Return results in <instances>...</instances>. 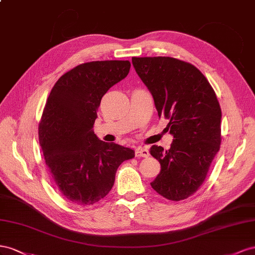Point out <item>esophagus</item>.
Listing matches in <instances>:
<instances>
[{"mask_svg": "<svg viewBox=\"0 0 255 255\" xmlns=\"http://www.w3.org/2000/svg\"><path fill=\"white\" fill-rule=\"evenodd\" d=\"M135 156L136 157H144L146 158L149 156V152L148 149L146 147H137L135 149Z\"/></svg>", "mask_w": 255, "mask_h": 255, "instance_id": "obj_1", "label": "esophagus"}]
</instances>
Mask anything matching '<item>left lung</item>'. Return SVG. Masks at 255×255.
Returning <instances> with one entry per match:
<instances>
[{"mask_svg": "<svg viewBox=\"0 0 255 255\" xmlns=\"http://www.w3.org/2000/svg\"><path fill=\"white\" fill-rule=\"evenodd\" d=\"M159 119H169L168 150L152 145L161 171L150 186L171 201L185 200L204 181L221 143V109L212 85L193 65L169 56L132 57Z\"/></svg>", "mask_w": 255, "mask_h": 255, "instance_id": "obj_1", "label": "left lung"}]
</instances>
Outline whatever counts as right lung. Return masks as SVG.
<instances>
[{"instance_id": "1", "label": "right lung", "mask_w": 255, "mask_h": 255, "mask_svg": "<svg viewBox=\"0 0 255 255\" xmlns=\"http://www.w3.org/2000/svg\"><path fill=\"white\" fill-rule=\"evenodd\" d=\"M129 61L79 65L51 90L39 124V144L57 190L78 205H93L114 185L115 173L134 150L101 141L94 132L105 94L125 79Z\"/></svg>"}]
</instances>
